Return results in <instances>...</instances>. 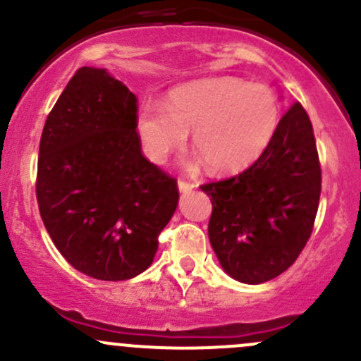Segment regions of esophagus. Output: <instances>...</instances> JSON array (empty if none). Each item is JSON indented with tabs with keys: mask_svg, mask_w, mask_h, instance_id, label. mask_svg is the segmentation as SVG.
Segmentation results:
<instances>
[{
	"mask_svg": "<svg viewBox=\"0 0 361 361\" xmlns=\"http://www.w3.org/2000/svg\"><path fill=\"white\" fill-rule=\"evenodd\" d=\"M178 190H180L181 194H187V192L194 190V183H188V181L180 180L178 181Z\"/></svg>",
	"mask_w": 361,
	"mask_h": 361,
	"instance_id": "esophagus-1",
	"label": "esophagus"
}]
</instances>
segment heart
Masks as SVG:
<instances>
[{
    "mask_svg": "<svg viewBox=\"0 0 361 361\" xmlns=\"http://www.w3.org/2000/svg\"><path fill=\"white\" fill-rule=\"evenodd\" d=\"M274 92L234 76L201 78L167 94L166 106L141 104L136 133L147 157L162 164L171 152L192 145L214 173H235L251 166L271 145L279 127Z\"/></svg>",
    "mask_w": 361,
    "mask_h": 361,
    "instance_id": "heart-1",
    "label": "heart"
}]
</instances>
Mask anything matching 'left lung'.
Masks as SVG:
<instances>
[{
	"label": "left lung",
	"mask_w": 361,
	"mask_h": 361,
	"mask_svg": "<svg viewBox=\"0 0 361 361\" xmlns=\"http://www.w3.org/2000/svg\"><path fill=\"white\" fill-rule=\"evenodd\" d=\"M211 197L209 243L235 281L258 285L297 260L311 238L322 167L311 120L295 103L251 167L201 187Z\"/></svg>",
	"instance_id": "obj_1"
}]
</instances>
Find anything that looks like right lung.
<instances>
[{"label": "right lung", "mask_w": 361, "mask_h": 361, "mask_svg": "<svg viewBox=\"0 0 361 361\" xmlns=\"http://www.w3.org/2000/svg\"><path fill=\"white\" fill-rule=\"evenodd\" d=\"M137 99L106 69L80 68L47 116L36 197L56 248L83 274L147 271L178 206L174 178L141 154Z\"/></svg>", "instance_id": "obj_1"}]
</instances>
